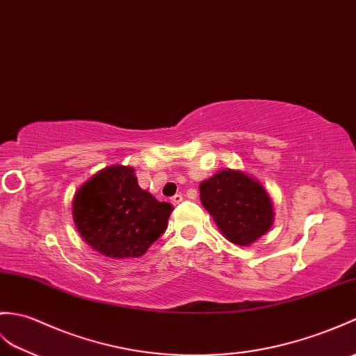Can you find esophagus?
I'll use <instances>...</instances> for the list:
<instances>
[{"label": "esophagus", "mask_w": 356, "mask_h": 356, "mask_svg": "<svg viewBox=\"0 0 356 356\" xmlns=\"http://www.w3.org/2000/svg\"><path fill=\"white\" fill-rule=\"evenodd\" d=\"M181 200H184V195H181V194H176V195L171 197V203L175 204V206L179 204Z\"/></svg>", "instance_id": "1"}]
</instances>
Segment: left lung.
<instances>
[{"label": "left lung", "mask_w": 356, "mask_h": 356, "mask_svg": "<svg viewBox=\"0 0 356 356\" xmlns=\"http://www.w3.org/2000/svg\"><path fill=\"white\" fill-rule=\"evenodd\" d=\"M200 198L234 244H252L273 222V206L266 189L241 171H218L200 185Z\"/></svg>", "instance_id": "8db88e82"}]
</instances>
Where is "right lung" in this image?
<instances>
[{"instance_id": "right-lung-1", "label": "right lung", "mask_w": 356, "mask_h": 356, "mask_svg": "<svg viewBox=\"0 0 356 356\" xmlns=\"http://www.w3.org/2000/svg\"><path fill=\"white\" fill-rule=\"evenodd\" d=\"M170 203L140 189L134 168H104L81 186L72 216L85 241L109 258H138L168 226Z\"/></svg>"}]
</instances>
